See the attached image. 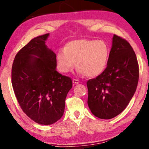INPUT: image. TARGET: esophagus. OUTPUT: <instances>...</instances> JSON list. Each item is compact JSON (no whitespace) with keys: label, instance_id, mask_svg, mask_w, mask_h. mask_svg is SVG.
<instances>
[{"label":"esophagus","instance_id":"obj_1","mask_svg":"<svg viewBox=\"0 0 149 149\" xmlns=\"http://www.w3.org/2000/svg\"><path fill=\"white\" fill-rule=\"evenodd\" d=\"M72 82L74 83V84H79V83L80 82V81L79 80H77V79H72Z\"/></svg>","mask_w":149,"mask_h":149}]
</instances>
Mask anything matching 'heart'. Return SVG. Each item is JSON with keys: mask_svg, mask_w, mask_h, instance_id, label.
I'll list each match as a JSON object with an SVG mask.
<instances>
[{"mask_svg": "<svg viewBox=\"0 0 149 149\" xmlns=\"http://www.w3.org/2000/svg\"><path fill=\"white\" fill-rule=\"evenodd\" d=\"M109 53V46L105 41L80 39L69 42L65 49L57 52L56 61L62 72H68L76 65L78 72L94 77L105 70Z\"/></svg>", "mask_w": 149, "mask_h": 149, "instance_id": "b5f03b06", "label": "heart"}]
</instances>
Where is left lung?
<instances>
[{
	"label": "left lung",
	"instance_id": "obj_1",
	"mask_svg": "<svg viewBox=\"0 0 149 149\" xmlns=\"http://www.w3.org/2000/svg\"><path fill=\"white\" fill-rule=\"evenodd\" d=\"M139 74L132 46L126 39L114 35L106 69L86 83L88 105L93 115L111 119L120 114L134 95Z\"/></svg>",
	"mask_w": 149,
	"mask_h": 149
}]
</instances>
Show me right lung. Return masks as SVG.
Listing matches in <instances>:
<instances>
[{
	"mask_svg": "<svg viewBox=\"0 0 149 149\" xmlns=\"http://www.w3.org/2000/svg\"><path fill=\"white\" fill-rule=\"evenodd\" d=\"M48 36H36L23 46L12 67V87L21 109L42 125L52 124L61 118L65 99L72 86L70 77L56 70V55L45 44Z\"/></svg>",
	"mask_w": 149,
	"mask_h": 149,
	"instance_id": "add662e5",
	"label": "right lung"
}]
</instances>
